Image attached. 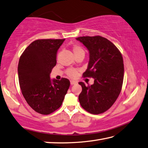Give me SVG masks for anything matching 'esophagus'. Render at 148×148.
Returning <instances> with one entry per match:
<instances>
[{"label": "esophagus", "mask_w": 148, "mask_h": 148, "mask_svg": "<svg viewBox=\"0 0 148 148\" xmlns=\"http://www.w3.org/2000/svg\"><path fill=\"white\" fill-rule=\"evenodd\" d=\"M77 83V82H75V81H73V80H71V85H75V84Z\"/></svg>", "instance_id": "esophagus-1"}]
</instances>
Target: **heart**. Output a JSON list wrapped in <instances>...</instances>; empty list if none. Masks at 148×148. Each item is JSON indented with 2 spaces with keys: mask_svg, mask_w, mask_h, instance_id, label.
Returning <instances> with one entry per match:
<instances>
[{
  "mask_svg": "<svg viewBox=\"0 0 148 148\" xmlns=\"http://www.w3.org/2000/svg\"><path fill=\"white\" fill-rule=\"evenodd\" d=\"M73 52L74 54H77L79 53L85 54V51H84L83 49L79 45H74L73 47ZM66 73L69 77L74 78L77 76V71L74 69H69L68 70H66Z\"/></svg>",
  "mask_w": 148,
  "mask_h": 148,
  "instance_id": "b5f03b06",
  "label": "heart"
}]
</instances>
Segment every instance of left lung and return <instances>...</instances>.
I'll use <instances>...</instances> for the list:
<instances>
[{
    "instance_id": "8db88e82",
    "label": "left lung",
    "mask_w": 148,
    "mask_h": 148,
    "mask_svg": "<svg viewBox=\"0 0 148 148\" xmlns=\"http://www.w3.org/2000/svg\"><path fill=\"white\" fill-rule=\"evenodd\" d=\"M76 40L89 51L88 67L83 76L94 79L90 86L79 83L82 87L79 103L90 114H102L114 105L121 91L124 78L122 54L114 43L101 36H81Z\"/></svg>"
}]
</instances>
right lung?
<instances>
[{
	"mask_svg": "<svg viewBox=\"0 0 148 148\" xmlns=\"http://www.w3.org/2000/svg\"><path fill=\"white\" fill-rule=\"evenodd\" d=\"M65 39H42L32 42L20 57V87L26 102L34 111L48 115L62 105L70 86L66 78L51 79L58 50Z\"/></svg>",
	"mask_w": 148,
	"mask_h": 148,
	"instance_id": "right-lung-1",
	"label": "right lung"
}]
</instances>
